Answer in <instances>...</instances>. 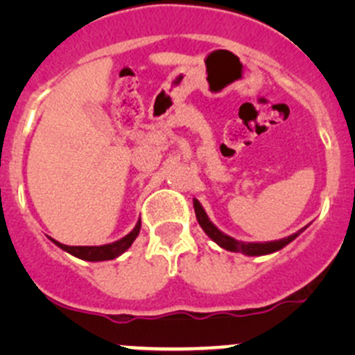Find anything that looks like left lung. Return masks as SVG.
<instances>
[{
  "mask_svg": "<svg viewBox=\"0 0 355 355\" xmlns=\"http://www.w3.org/2000/svg\"><path fill=\"white\" fill-rule=\"evenodd\" d=\"M194 211H196V218H198L200 228L204 230V234L211 239L213 242H216L221 249L232 250V252H242L245 256H266V254H273L277 250L284 249L285 245H288L290 242L295 241L300 234H302L306 228H300L297 234H292L290 237L280 239V241H271V242H242V241H235L234 237L230 235L223 234L213 221L207 218L206 211L204 207L200 206V202L198 199H194Z\"/></svg>",
  "mask_w": 355,
  "mask_h": 355,
  "instance_id": "8db88e82",
  "label": "left lung"
}]
</instances>
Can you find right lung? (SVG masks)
I'll list each match as a JSON object with an SVG mask.
<instances>
[{
    "label": "right lung",
    "mask_w": 355,
    "mask_h": 355,
    "mask_svg": "<svg viewBox=\"0 0 355 355\" xmlns=\"http://www.w3.org/2000/svg\"><path fill=\"white\" fill-rule=\"evenodd\" d=\"M139 232H141V220L135 223L134 230H132L130 234L125 235V237L120 239V241L111 242V244H105V245H65V244H62V242L55 241V239H51V237H49V241H51L53 244L58 245L60 249L67 250V252L71 254V256L78 257V259L96 263V261H110V259H114V257L121 256V254H123L125 250L128 249V247L134 244V241L137 239Z\"/></svg>",
    "instance_id": "add662e5"
}]
</instances>
